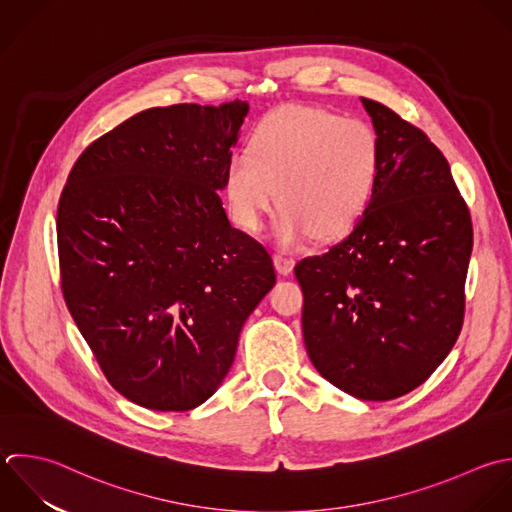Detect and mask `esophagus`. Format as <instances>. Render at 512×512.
Instances as JSON below:
<instances>
[{
	"instance_id": "1",
	"label": "esophagus",
	"mask_w": 512,
	"mask_h": 512,
	"mask_svg": "<svg viewBox=\"0 0 512 512\" xmlns=\"http://www.w3.org/2000/svg\"><path fill=\"white\" fill-rule=\"evenodd\" d=\"M273 261H275L277 271H279V273H283V275H289V273L293 271V267H295L293 257H287L285 253H277V255L273 257Z\"/></svg>"
}]
</instances>
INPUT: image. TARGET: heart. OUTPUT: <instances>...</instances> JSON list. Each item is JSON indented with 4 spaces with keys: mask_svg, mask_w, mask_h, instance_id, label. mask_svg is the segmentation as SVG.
Wrapping results in <instances>:
<instances>
[{
    "mask_svg": "<svg viewBox=\"0 0 512 512\" xmlns=\"http://www.w3.org/2000/svg\"><path fill=\"white\" fill-rule=\"evenodd\" d=\"M379 169L381 145L365 121L287 103L257 123L247 153L229 159L225 195L235 223L257 231L277 191L275 233L295 247L345 233L365 211Z\"/></svg>",
    "mask_w": 512,
    "mask_h": 512,
    "instance_id": "1",
    "label": "heart"
}]
</instances>
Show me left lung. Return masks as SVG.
Returning a JSON list of instances; mask_svg holds the SVG:
<instances>
[{
  "instance_id": "1",
  "label": "left lung",
  "mask_w": 512,
  "mask_h": 512,
  "mask_svg": "<svg viewBox=\"0 0 512 512\" xmlns=\"http://www.w3.org/2000/svg\"><path fill=\"white\" fill-rule=\"evenodd\" d=\"M381 145L371 201L351 233L295 265L315 369L363 401L423 385L465 319L471 213L425 131L361 97Z\"/></svg>"
}]
</instances>
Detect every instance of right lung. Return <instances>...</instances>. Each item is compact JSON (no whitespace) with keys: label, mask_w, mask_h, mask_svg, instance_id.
I'll use <instances>...</instances> for the list:
<instances>
[{"label":"right lung","mask_w":512,"mask_h":512,"mask_svg":"<svg viewBox=\"0 0 512 512\" xmlns=\"http://www.w3.org/2000/svg\"><path fill=\"white\" fill-rule=\"evenodd\" d=\"M247 111L239 99L145 109L79 155L59 197L65 305L139 407L207 401L275 285L269 251L229 223L217 191Z\"/></svg>","instance_id":"1"}]
</instances>
